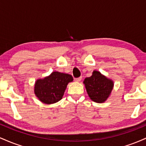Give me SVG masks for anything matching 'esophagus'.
Listing matches in <instances>:
<instances>
[{"label":"esophagus","mask_w":146,"mask_h":146,"mask_svg":"<svg viewBox=\"0 0 146 146\" xmlns=\"http://www.w3.org/2000/svg\"><path fill=\"white\" fill-rule=\"evenodd\" d=\"M81 80H82V77H80V78L75 79V81H76V82H80Z\"/></svg>","instance_id":"esophagus-1"}]
</instances>
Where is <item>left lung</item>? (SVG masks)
Segmentation results:
<instances>
[{
	"mask_svg": "<svg viewBox=\"0 0 146 146\" xmlns=\"http://www.w3.org/2000/svg\"><path fill=\"white\" fill-rule=\"evenodd\" d=\"M83 83L90 100L96 103L106 101L114 87L113 80L98 71H93L91 76L85 78Z\"/></svg>",
	"mask_w": 146,
	"mask_h": 146,
	"instance_id": "obj_1",
	"label": "left lung"
}]
</instances>
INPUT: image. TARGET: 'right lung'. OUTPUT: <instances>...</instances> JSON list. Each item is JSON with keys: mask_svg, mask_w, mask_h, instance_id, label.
<instances>
[{"mask_svg": "<svg viewBox=\"0 0 146 146\" xmlns=\"http://www.w3.org/2000/svg\"><path fill=\"white\" fill-rule=\"evenodd\" d=\"M73 80L71 75L53 71L48 76L36 80L34 84V93L42 103L55 104L62 99L68 84Z\"/></svg>", "mask_w": 146, "mask_h": 146, "instance_id": "obj_1", "label": "right lung"}]
</instances>
